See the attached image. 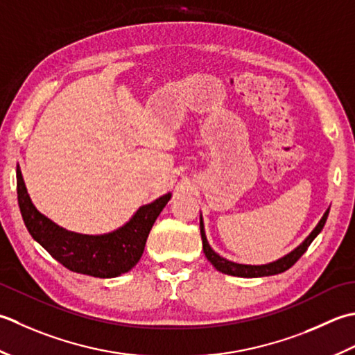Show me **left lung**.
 Wrapping results in <instances>:
<instances>
[{"label": "left lung", "mask_w": 355, "mask_h": 355, "mask_svg": "<svg viewBox=\"0 0 355 355\" xmlns=\"http://www.w3.org/2000/svg\"><path fill=\"white\" fill-rule=\"evenodd\" d=\"M328 214H329V209L327 213L323 214L322 220L319 222V225L314 228L313 233H311L306 241L303 242L300 247L295 248L293 252H289L288 256L282 257L276 262L268 263V265H239L234 262H230V260L220 257L219 254H216V252L209 248V245L207 242V237H205V231H204V225H202V219H200V237H202V248H204L205 252V257L209 260V262L213 263V266L216 270H219L223 274H230V276H237V277H263V276H274V274H280L286 270L291 268V266L297 262V260L305 254V251L308 250V247L311 245V242L314 241L317 237V234L320 233L323 230L324 223H327L328 219Z\"/></svg>", "instance_id": "1"}]
</instances>
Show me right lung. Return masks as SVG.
<instances>
[{
    "mask_svg": "<svg viewBox=\"0 0 355 355\" xmlns=\"http://www.w3.org/2000/svg\"><path fill=\"white\" fill-rule=\"evenodd\" d=\"M17 190L21 214L35 241L67 270L101 279L116 277L133 268L146 248L151 227L171 196L168 193L141 207L132 220L113 233L87 236L58 227L42 216L27 196L19 168H17Z\"/></svg>",
    "mask_w": 355,
    "mask_h": 355,
    "instance_id": "1",
    "label": "right lung"
}]
</instances>
